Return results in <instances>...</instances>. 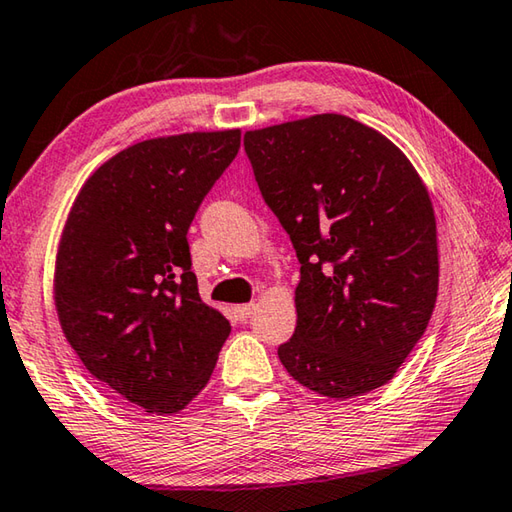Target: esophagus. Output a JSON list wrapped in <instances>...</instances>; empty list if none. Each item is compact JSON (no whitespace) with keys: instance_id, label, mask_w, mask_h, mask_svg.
Segmentation results:
<instances>
[{"instance_id":"obj_1","label":"esophagus","mask_w":512,"mask_h":512,"mask_svg":"<svg viewBox=\"0 0 512 512\" xmlns=\"http://www.w3.org/2000/svg\"><path fill=\"white\" fill-rule=\"evenodd\" d=\"M254 310H256L254 303H242V306H236V317L240 321H247L251 315H254Z\"/></svg>"}]
</instances>
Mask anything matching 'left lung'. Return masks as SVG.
Returning <instances> with one entry per match:
<instances>
[{"label": "left lung", "mask_w": 512, "mask_h": 512, "mask_svg": "<svg viewBox=\"0 0 512 512\" xmlns=\"http://www.w3.org/2000/svg\"><path fill=\"white\" fill-rule=\"evenodd\" d=\"M265 202L297 249V328L279 346L294 380L353 398L414 351L438 294L427 186L405 152L344 114L245 132Z\"/></svg>", "instance_id": "8db88e82"}]
</instances>
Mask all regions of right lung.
Listing matches in <instances>:
<instances>
[{"label": "right lung", "mask_w": 512, "mask_h": 512, "mask_svg": "<svg viewBox=\"0 0 512 512\" xmlns=\"http://www.w3.org/2000/svg\"><path fill=\"white\" fill-rule=\"evenodd\" d=\"M238 148V128L134 143L89 175L62 229V333L98 382L148 414L182 411L231 333L200 299L186 233Z\"/></svg>", "instance_id": "1"}]
</instances>
